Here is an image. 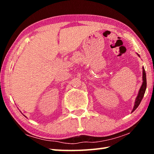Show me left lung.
Returning a JSON list of instances; mask_svg holds the SVG:
<instances>
[{
	"instance_id": "1",
	"label": "left lung",
	"mask_w": 154,
	"mask_h": 154,
	"mask_svg": "<svg viewBox=\"0 0 154 154\" xmlns=\"http://www.w3.org/2000/svg\"><path fill=\"white\" fill-rule=\"evenodd\" d=\"M143 83L141 87H140L139 94H138V96L136 98V100H135V103H134V108L132 109V111L133 112L135 109H136L139 105H140V102H141L142 99L144 96L145 90H146V88H147V80H146V73H145V71L144 69V68L143 67Z\"/></svg>"
}]
</instances>
